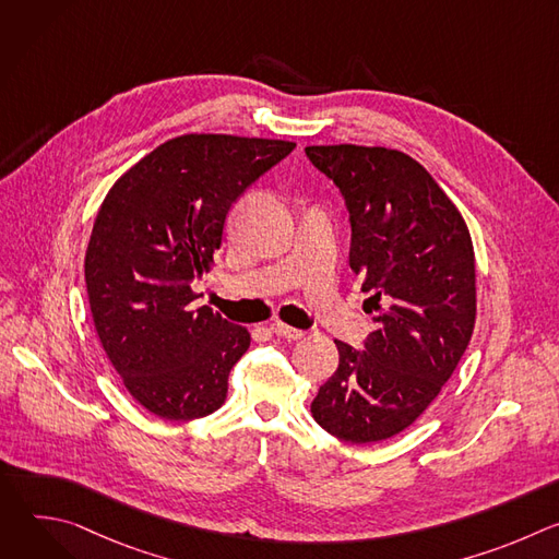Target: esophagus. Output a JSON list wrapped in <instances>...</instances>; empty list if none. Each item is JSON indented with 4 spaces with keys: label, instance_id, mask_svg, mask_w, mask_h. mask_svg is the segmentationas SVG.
<instances>
[{
    "label": "esophagus",
    "instance_id": "34e87169",
    "mask_svg": "<svg viewBox=\"0 0 559 559\" xmlns=\"http://www.w3.org/2000/svg\"><path fill=\"white\" fill-rule=\"evenodd\" d=\"M270 330H272L276 336H281V338H287V341H300V338L305 336V332H302V330L289 328V325H285V323H274Z\"/></svg>",
    "mask_w": 559,
    "mask_h": 559
}]
</instances>
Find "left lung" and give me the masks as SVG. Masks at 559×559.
<instances>
[{
  "label": "left lung",
  "mask_w": 559,
  "mask_h": 559,
  "mask_svg": "<svg viewBox=\"0 0 559 559\" xmlns=\"http://www.w3.org/2000/svg\"><path fill=\"white\" fill-rule=\"evenodd\" d=\"M305 152L345 197L349 265L376 323L362 352L336 341L338 369L318 389L311 416L341 440L380 442L423 416L471 341V234L444 190L401 150L341 143Z\"/></svg>",
  "instance_id": "left-lung-1"
}]
</instances>
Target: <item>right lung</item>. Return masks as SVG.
Wrapping results in <instances>:
<instances>
[{"label":"right lung","mask_w":559,"mask_h":559,"mask_svg":"<svg viewBox=\"0 0 559 559\" xmlns=\"http://www.w3.org/2000/svg\"><path fill=\"white\" fill-rule=\"evenodd\" d=\"M296 147L294 141L181 134L108 190L86 250L97 336L123 386L150 414L194 420L227 397L250 332L212 307L192 281L214 265L231 203Z\"/></svg>","instance_id":"1"}]
</instances>
